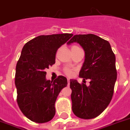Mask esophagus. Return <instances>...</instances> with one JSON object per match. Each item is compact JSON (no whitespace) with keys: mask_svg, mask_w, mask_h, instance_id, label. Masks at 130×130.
<instances>
[{"mask_svg":"<svg viewBox=\"0 0 130 130\" xmlns=\"http://www.w3.org/2000/svg\"><path fill=\"white\" fill-rule=\"evenodd\" d=\"M67 84H68V86L70 84V79L69 78H67Z\"/></svg>","mask_w":130,"mask_h":130,"instance_id":"1","label":"esophagus"}]
</instances>
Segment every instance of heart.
Returning a JSON list of instances; mask_svg holds the SVG:
<instances>
[{
    "label": "heart",
    "mask_w": 130,
    "mask_h": 130,
    "mask_svg": "<svg viewBox=\"0 0 130 130\" xmlns=\"http://www.w3.org/2000/svg\"><path fill=\"white\" fill-rule=\"evenodd\" d=\"M65 73H67L68 75H71L73 74V71H72V70H71V69H67L65 70Z\"/></svg>",
    "instance_id": "heart-1"
}]
</instances>
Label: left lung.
Segmentation results:
<instances>
[{"label":"left lung","mask_w":130,"mask_h":130,"mask_svg":"<svg viewBox=\"0 0 130 130\" xmlns=\"http://www.w3.org/2000/svg\"><path fill=\"white\" fill-rule=\"evenodd\" d=\"M77 42L85 52L79 76L91 79L90 85L70 79L72 111L81 119H93L105 111L111 102L117 79L115 56L109 42L94 34H79L67 42Z\"/></svg>","instance_id":"obj_1"}]
</instances>
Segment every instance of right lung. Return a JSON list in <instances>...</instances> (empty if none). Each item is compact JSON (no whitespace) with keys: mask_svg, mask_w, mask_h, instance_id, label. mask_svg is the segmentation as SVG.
Returning a JSON list of instances; mask_svg holds the SVG:
<instances>
[{"mask_svg":"<svg viewBox=\"0 0 130 130\" xmlns=\"http://www.w3.org/2000/svg\"><path fill=\"white\" fill-rule=\"evenodd\" d=\"M72 36V34L39 36L23 47L16 65L17 101L23 115L34 122L46 123L55 116V102L67 80L63 75L53 82L47 80L45 69L55 64L58 48Z\"/></svg>","mask_w":130,"mask_h":130,"instance_id":"add662e5","label":"right lung"}]
</instances>
